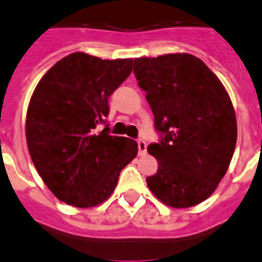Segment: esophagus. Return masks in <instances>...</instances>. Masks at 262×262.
Listing matches in <instances>:
<instances>
[{
	"label": "esophagus",
	"instance_id": "34e87169",
	"mask_svg": "<svg viewBox=\"0 0 262 262\" xmlns=\"http://www.w3.org/2000/svg\"><path fill=\"white\" fill-rule=\"evenodd\" d=\"M137 146H139V156H144L147 152V143L144 140H137Z\"/></svg>",
	"mask_w": 262,
	"mask_h": 262
}]
</instances>
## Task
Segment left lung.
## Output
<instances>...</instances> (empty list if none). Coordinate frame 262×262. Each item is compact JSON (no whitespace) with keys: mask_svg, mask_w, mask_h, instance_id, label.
Instances as JSON below:
<instances>
[{"mask_svg":"<svg viewBox=\"0 0 262 262\" xmlns=\"http://www.w3.org/2000/svg\"><path fill=\"white\" fill-rule=\"evenodd\" d=\"M135 75L162 133L148 146L158 161L147 186L172 208L207 200L229 168L237 140L230 97L215 73L191 54L135 59Z\"/></svg>","mask_w":262,"mask_h":262,"instance_id":"obj_1","label":"left lung"}]
</instances>
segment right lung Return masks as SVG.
Here are the masks:
<instances>
[{
	"mask_svg": "<svg viewBox=\"0 0 262 262\" xmlns=\"http://www.w3.org/2000/svg\"><path fill=\"white\" fill-rule=\"evenodd\" d=\"M133 59H101L73 52L58 61L34 89L26 114L29 154L52 194L77 208L101 204L137 143L97 126L108 98L132 73Z\"/></svg>",
	"mask_w": 262,
	"mask_h": 262,
	"instance_id": "1",
	"label": "right lung"
}]
</instances>
